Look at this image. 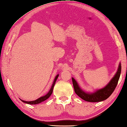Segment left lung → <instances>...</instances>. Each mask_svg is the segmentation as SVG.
<instances>
[{
  "instance_id": "1",
  "label": "left lung",
  "mask_w": 127,
  "mask_h": 127,
  "mask_svg": "<svg viewBox=\"0 0 127 127\" xmlns=\"http://www.w3.org/2000/svg\"><path fill=\"white\" fill-rule=\"evenodd\" d=\"M120 73H121V63H119L117 72L109 81V82L104 87L96 90L95 91L92 92H86L82 89L78 82L72 77V79L74 91L79 97L86 101L92 102L102 101L107 99L114 91L119 81Z\"/></svg>"
}]
</instances>
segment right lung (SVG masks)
<instances>
[{
	"mask_svg": "<svg viewBox=\"0 0 127 127\" xmlns=\"http://www.w3.org/2000/svg\"><path fill=\"white\" fill-rule=\"evenodd\" d=\"M58 76H59V74H58L57 76H55L54 79V81H53V84H52V86H51V87L50 88V90H49V92L45 95L41 96V97H39L38 98H37V99H36L35 100L31 101H24V100H21V99H20V100L22 101L23 102L26 103V104H30V105L38 104H39V103L42 102V101H44L45 100H46L48 99V98L51 96V95L52 94L54 87V85H55V83L56 82V81H57V79H58Z\"/></svg>",
	"mask_w": 127,
	"mask_h": 127,
	"instance_id": "add662e5",
	"label": "right lung"
}]
</instances>
